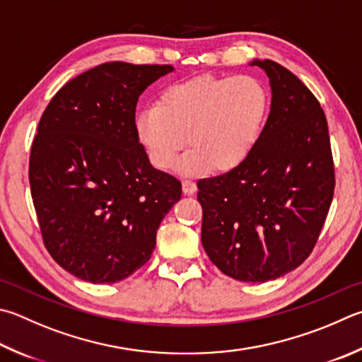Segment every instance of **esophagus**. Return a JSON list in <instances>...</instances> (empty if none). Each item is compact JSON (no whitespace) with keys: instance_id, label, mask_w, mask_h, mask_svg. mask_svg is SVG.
<instances>
[{"instance_id":"1","label":"esophagus","mask_w":362,"mask_h":362,"mask_svg":"<svg viewBox=\"0 0 362 362\" xmlns=\"http://www.w3.org/2000/svg\"><path fill=\"white\" fill-rule=\"evenodd\" d=\"M182 189L185 194H193L196 192V183L189 179H185L182 182Z\"/></svg>"}]
</instances>
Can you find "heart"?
<instances>
[{"label":"heart","mask_w":362,"mask_h":362,"mask_svg":"<svg viewBox=\"0 0 362 362\" xmlns=\"http://www.w3.org/2000/svg\"><path fill=\"white\" fill-rule=\"evenodd\" d=\"M271 98L255 76H201L164 87L156 104L136 115L137 141L158 170L174 166L187 175L229 173L253 153Z\"/></svg>","instance_id":"b5f03b06"}]
</instances>
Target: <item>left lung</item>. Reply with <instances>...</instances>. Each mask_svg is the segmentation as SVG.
I'll return each instance as SVG.
<instances>
[{
  "label": "left lung",
  "mask_w": 362,
  "mask_h": 362,
  "mask_svg": "<svg viewBox=\"0 0 362 362\" xmlns=\"http://www.w3.org/2000/svg\"><path fill=\"white\" fill-rule=\"evenodd\" d=\"M271 81V114L250 158L201 179V240L210 261L240 281H267L300 266L329 212L336 174L326 115L281 64L255 60Z\"/></svg>",
  "instance_id": "obj_1"
}]
</instances>
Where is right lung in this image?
<instances>
[{
  "instance_id": "right-lung-1",
  "label": "right lung",
  "mask_w": 362,
  "mask_h": 362,
  "mask_svg": "<svg viewBox=\"0 0 362 362\" xmlns=\"http://www.w3.org/2000/svg\"><path fill=\"white\" fill-rule=\"evenodd\" d=\"M170 64L103 63L57 91L30 153L44 245L64 271L115 284L150 259L182 183L155 169L134 131L144 90Z\"/></svg>"
}]
</instances>
